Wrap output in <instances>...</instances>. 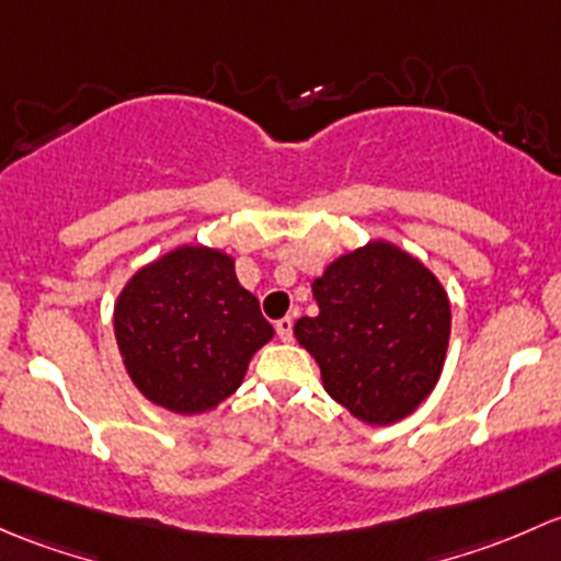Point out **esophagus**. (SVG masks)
<instances>
[{
    "instance_id": "1",
    "label": "esophagus",
    "mask_w": 561,
    "mask_h": 561,
    "mask_svg": "<svg viewBox=\"0 0 561 561\" xmlns=\"http://www.w3.org/2000/svg\"><path fill=\"white\" fill-rule=\"evenodd\" d=\"M275 332H278V337L283 340V343H288V340L294 337V319H291V316L275 321Z\"/></svg>"
}]
</instances>
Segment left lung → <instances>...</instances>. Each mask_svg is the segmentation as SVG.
Listing matches in <instances>:
<instances>
[{"mask_svg": "<svg viewBox=\"0 0 561 561\" xmlns=\"http://www.w3.org/2000/svg\"><path fill=\"white\" fill-rule=\"evenodd\" d=\"M319 316L294 323L327 394L369 426L397 424L435 389L451 302L415 256L386 240L334 259L313 283Z\"/></svg>", "mask_w": 561, "mask_h": 561, "instance_id": "obj_1", "label": "left lung"}]
</instances>
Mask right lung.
<instances>
[{
	"label": "right lung",
	"instance_id": "add662e5",
	"mask_svg": "<svg viewBox=\"0 0 561 561\" xmlns=\"http://www.w3.org/2000/svg\"><path fill=\"white\" fill-rule=\"evenodd\" d=\"M113 327L131 383L181 415L232 397L275 334L234 259L205 245H178L137 270L115 299Z\"/></svg>",
	"mask_w": 561,
	"mask_h": 561
}]
</instances>
